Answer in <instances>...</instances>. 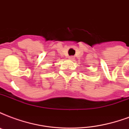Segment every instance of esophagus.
Segmentation results:
<instances>
[{
	"instance_id": "esophagus-1",
	"label": "esophagus",
	"mask_w": 129,
	"mask_h": 129,
	"mask_svg": "<svg viewBox=\"0 0 129 129\" xmlns=\"http://www.w3.org/2000/svg\"><path fill=\"white\" fill-rule=\"evenodd\" d=\"M69 59H71V60H73L74 58L73 56H70V57H69Z\"/></svg>"
}]
</instances>
